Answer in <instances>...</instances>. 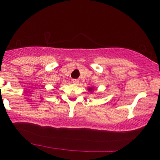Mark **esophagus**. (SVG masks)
I'll list each match as a JSON object with an SVG mask.
<instances>
[{
    "label": "esophagus",
    "instance_id": "obj_1",
    "mask_svg": "<svg viewBox=\"0 0 160 160\" xmlns=\"http://www.w3.org/2000/svg\"><path fill=\"white\" fill-rule=\"evenodd\" d=\"M72 82H73V83L74 84H75V85H78V83H79V80H77V79H74V80H72Z\"/></svg>",
    "mask_w": 160,
    "mask_h": 160
}]
</instances>
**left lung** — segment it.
Listing matches in <instances>:
<instances>
[{
	"instance_id": "obj_1",
	"label": "left lung",
	"mask_w": 160,
	"mask_h": 160,
	"mask_svg": "<svg viewBox=\"0 0 160 160\" xmlns=\"http://www.w3.org/2000/svg\"><path fill=\"white\" fill-rule=\"evenodd\" d=\"M93 89H94V88H93V87H89V88H88V90H89V92L92 91Z\"/></svg>"
}]
</instances>
